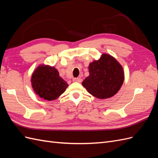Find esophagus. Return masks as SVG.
Returning a JSON list of instances; mask_svg holds the SVG:
<instances>
[{
  "label": "esophagus",
  "instance_id": "obj_1",
  "mask_svg": "<svg viewBox=\"0 0 158 158\" xmlns=\"http://www.w3.org/2000/svg\"><path fill=\"white\" fill-rule=\"evenodd\" d=\"M74 82H82V79L80 78H74L73 80Z\"/></svg>",
  "mask_w": 158,
  "mask_h": 158
}]
</instances>
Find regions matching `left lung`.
<instances>
[{"mask_svg": "<svg viewBox=\"0 0 158 158\" xmlns=\"http://www.w3.org/2000/svg\"><path fill=\"white\" fill-rule=\"evenodd\" d=\"M89 76L82 82L89 94L99 99L109 98L117 93L124 81L121 65L115 59L103 54L89 65Z\"/></svg>", "mask_w": 158, "mask_h": 158, "instance_id": "8db88e82", "label": "left lung"}]
</instances>
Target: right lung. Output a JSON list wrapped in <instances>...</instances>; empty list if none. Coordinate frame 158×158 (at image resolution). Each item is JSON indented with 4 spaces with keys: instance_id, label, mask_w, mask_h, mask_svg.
Wrapping results in <instances>:
<instances>
[{
    "instance_id": "right-lung-1",
    "label": "right lung",
    "mask_w": 158,
    "mask_h": 158,
    "mask_svg": "<svg viewBox=\"0 0 158 158\" xmlns=\"http://www.w3.org/2000/svg\"><path fill=\"white\" fill-rule=\"evenodd\" d=\"M32 87L41 98L51 101L58 98L68 87V84L59 76L55 68L40 66L33 73Z\"/></svg>"
}]
</instances>
